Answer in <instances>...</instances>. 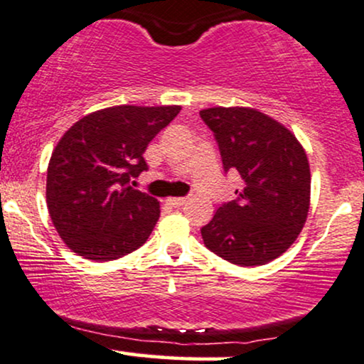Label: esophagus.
Returning <instances> with one entry per match:
<instances>
[{"label": "esophagus", "mask_w": 364, "mask_h": 364, "mask_svg": "<svg viewBox=\"0 0 364 364\" xmlns=\"http://www.w3.org/2000/svg\"><path fill=\"white\" fill-rule=\"evenodd\" d=\"M166 202L171 207H183L186 203V198H183V196H173V198H168Z\"/></svg>", "instance_id": "1"}]
</instances>
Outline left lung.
<instances>
[{
  "instance_id": "left-lung-1",
  "label": "left lung",
  "mask_w": 364,
  "mask_h": 364,
  "mask_svg": "<svg viewBox=\"0 0 364 364\" xmlns=\"http://www.w3.org/2000/svg\"><path fill=\"white\" fill-rule=\"evenodd\" d=\"M219 144L224 169L243 178L237 198L202 228L210 252L240 267L265 265L294 243L310 210L311 174L289 128L253 107L200 111Z\"/></svg>"
}]
</instances>
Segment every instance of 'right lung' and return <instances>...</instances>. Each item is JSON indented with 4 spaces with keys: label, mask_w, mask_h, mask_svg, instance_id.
Segmentation results:
<instances>
[{
    "label": "right lung",
    "mask_w": 364,
    "mask_h": 364,
    "mask_svg": "<svg viewBox=\"0 0 364 364\" xmlns=\"http://www.w3.org/2000/svg\"><path fill=\"white\" fill-rule=\"evenodd\" d=\"M179 111L123 104L90 112L66 129L49 159L46 202L72 252L107 262L149 240L159 202L128 183L147 169L145 149Z\"/></svg>",
    "instance_id": "right-lung-1"
}]
</instances>
